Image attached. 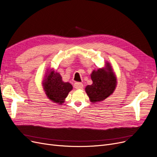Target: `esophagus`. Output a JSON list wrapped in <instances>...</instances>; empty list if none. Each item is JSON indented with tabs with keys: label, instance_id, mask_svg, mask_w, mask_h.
Listing matches in <instances>:
<instances>
[{
	"label": "esophagus",
	"instance_id": "esophagus-1",
	"mask_svg": "<svg viewBox=\"0 0 157 157\" xmlns=\"http://www.w3.org/2000/svg\"><path fill=\"white\" fill-rule=\"evenodd\" d=\"M74 87L75 89H76L78 90L79 89H82L83 87V85L82 83H79V82H76L74 83Z\"/></svg>",
	"mask_w": 157,
	"mask_h": 157
}]
</instances>
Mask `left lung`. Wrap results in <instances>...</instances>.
I'll list each match as a JSON object with an SVG mask.
<instances>
[{
	"instance_id": "1",
	"label": "left lung",
	"mask_w": 157,
	"mask_h": 157,
	"mask_svg": "<svg viewBox=\"0 0 157 157\" xmlns=\"http://www.w3.org/2000/svg\"><path fill=\"white\" fill-rule=\"evenodd\" d=\"M105 67L94 70L90 74L92 84L85 87V92L92 103L100 102L111 96L117 87V79L112 66L105 62Z\"/></svg>"
}]
</instances>
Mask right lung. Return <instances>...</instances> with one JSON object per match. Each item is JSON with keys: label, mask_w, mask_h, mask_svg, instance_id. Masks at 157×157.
<instances>
[{"label": "right lung", "mask_w": 157, "mask_h": 157, "mask_svg": "<svg viewBox=\"0 0 157 157\" xmlns=\"http://www.w3.org/2000/svg\"><path fill=\"white\" fill-rule=\"evenodd\" d=\"M42 85L45 94L52 102L62 105L65 102L69 92L73 89L68 82H64L61 75L53 69H47Z\"/></svg>", "instance_id": "add662e5"}]
</instances>
